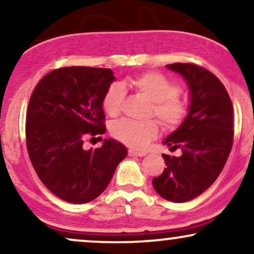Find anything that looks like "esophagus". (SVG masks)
<instances>
[{
	"label": "esophagus",
	"instance_id": "34e87169",
	"mask_svg": "<svg viewBox=\"0 0 254 254\" xmlns=\"http://www.w3.org/2000/svg\"><path fill=\"white\" fill-rule=\"evenodd\" d=\"M129 155L130 156H145V155H147V153H145V151H138V150L130 149L129 150Z\"/></svg>",
	"mask_w": 254,
	"mask_h": 254
}]
</instances>
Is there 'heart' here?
Instances as JSON below:
<instances>
[{
    "label": "heart",
    "mask_w": 254,
    "mask_h": 254,
    "mask_svg": "<svg viewBox=\"0 0 254 254\" xmlns=\"http://www.w3.org/2000/svg\"><path fill=\"white\" fill-rule=\"evenodd\" d=\"M129 84L153 101L154 113L167 129H176L186 118L188 105L178 97L179 86L165 75L156 71H144L131 77ZM124 87L125 83L115 82L105 90L101 104L109 116L113 117L121 112L125 98ZM159 131V124L155 121L138 123L127 118L116 122L111 129L116 139L136 149L147 147Z\"/></svg>",
    "instance_id": "b5f03b06"
}]
</instances>
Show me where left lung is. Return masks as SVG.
<instances>
[{
  "label": "left lung",
  "instance_id": "obj_1",
  "mask_svg": "<svg viewBox=\"0 0 254 254\" xmlns=\"http://www.w3.org/2000/svg\"><path fill=\"white\" fill-rule=\"evenodd\" d=\"M188 84L190 104L186 118L162 143L182 149L180 156L162 154L166 166L153 179L165 199L183 203L193 199L220 176L233 144V105L226 88L206 69L190 63L168 64Z\"/></svg>",
  "mask_w": 254,
  "mask_h": 254
}]
</instances>
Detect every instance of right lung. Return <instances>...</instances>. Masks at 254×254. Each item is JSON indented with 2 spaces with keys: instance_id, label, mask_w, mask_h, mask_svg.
<instances>
[{
  "instance_id": "1",
  "label": "right lung",
  "mask_w": 254,
  "mask_h": 254,
  "mask_svg": "<svg viewBox=\"0 0 254 254\" xmlns=\"http://www.w3.org/2000/svg\"><path fill=\"white\" fill-rule=\"evenodd\" d=\"M116 76L111 69L66 66L45 75L32 93L26 115L31 162L44 185L61 199L88 203L107 188L127 155L124 144L105 138L84 149L87 136L103 135V97Z\"/></svg>"
}]
</instances>
